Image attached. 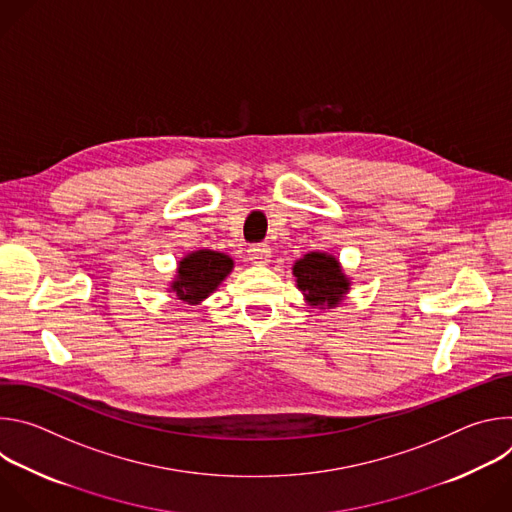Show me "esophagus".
<instances>
[{
  "label": "esophagus",
  "mask_w": 512,
  "mask_h": 512,
  "mask_svg": "<svg viewBox=\"0 0 512 512\" xmlns=\"http://www.w3.org/2000/svg\"><path fill=\"white\" fill-rule=\"evenodd\" d=\"M247 253H249V259H251L253 263H257V265H265V263L269 261V257H271V249H269V245H265V243L251 245Z\"/></svg>",
  "instance_id": "34e87169"
}]
</instances>
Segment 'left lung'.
<instances>
[{
  "label": "left lung",
  "mask_w": 512,
  "mask_h": 512,
  "mask_svg": "<svg viewBox=\"0 0 512 512\" xmlns=\"http://www.w3.org/2000/svg\"><path fill=\"white\" fill-rule=\"evenodd\" d=\"M298 287L304 291L312 306H336L348 289V279L340 265L326 253H308L294 265Z\"/></svg>",
  "instance_id": "1"
}]
</instances>
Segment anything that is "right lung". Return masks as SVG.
<instances>
[{
  "label": "right lung",
  "mask_w": 512,
  "mask_h": 512,
  "mask_svg": "<svg viewBox=\"0 0 512 512\" xmlns=\"http://www.w3.org/2000/svg\"><path fill=\"white\" fill-rule=\"evenodd\" d=\"M233 269V259L225 253L216 251H196L180 261L178 279L172 283V289L180 300L188 304H198L216 289L229 271Z\"/></svg>",
  "instance_id": "add662e5"
}]
</instances>
